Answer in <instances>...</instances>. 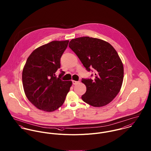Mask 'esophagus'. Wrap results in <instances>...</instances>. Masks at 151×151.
<instances>
[{
	"label": "esophagus",
	"instance_id": "34e87169",
	"mask_svg": "<svg viewBox=\"0 0 151 151\" xmlns=\"http://www.w3.org/2000/svg\"><path fill=\"white\" fill-rule=\"evenodd\" d=\"M72 83H73V85H77L79 82H78V81H74V80H73V81H72Z\"/></svg>",
	"mask_w": 151,
	"mask_h": 151
}]
</instances>
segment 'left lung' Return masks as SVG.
I'll use <instances>...</instances> for the list:
<instances>
[{"mask_svg": "<svg viewBox=\"0 0 151 151\" xmlns=\"http://www.w3.org/2000/svg\"><path fill=\"white\" fill-rule=\"evenodd\" d=\"M68 46L86 70L93 72L92 79L82 78L86 87L83 101L95 107L109 104L119 92L123 81V65L116 50L107 42L89 37L73 39Z\"/></svg>", "mask_w": 151, "mask_h": 151, "instance_id": "1", "label": "left lung"}]
</instances>
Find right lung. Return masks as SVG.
Wrapping results in <instances>:
<instances>
[{"mask_svg":"<svg viewBox=\"0 0 151 151\" xmlns=\"http://www.w3.org/2000/svg\"><path fill=\"white\" fill-rule=\"evenodd\" d=\"M68 42L55 41L38 47L28 58L23 68L25 95L35 106L45 111L60 107L72 85L71 81L62 80L65 73L62 70L59 77L55 75Z\"/></svg>","mask_w":151,"mask_h":151,"instance_id":"obj_1","label":"right lung"}]
</instances>
